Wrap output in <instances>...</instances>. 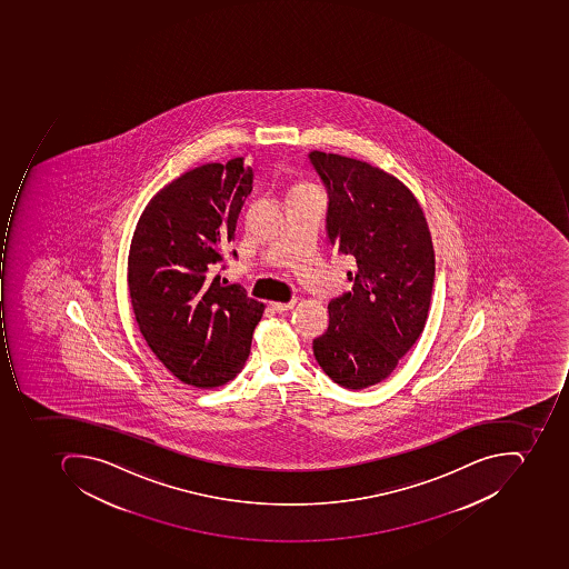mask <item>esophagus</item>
<instances>
[{"mask_svg":"<svg viewBox=\"0 0 569 569\" xmlns=\"http://www.w3.org/2000/svg\"><path fill=\"white\" fill-rule=\"evenodd\" d=\"M296 299H290L289 302H271V308H273L274 311H287L290 310V308L295 307Z\"/></svg>","mask_w":569,"mask_h":569,"instance_id":"1","label":"esophagus"}]
</instances>
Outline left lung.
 Here are the masks:
<instances>
[{
  "instance_id": "obj_1",
  "label": "left lung",
  "mask_w": 569,
  "mask_h": 569,
  "mask_svg": "<svg viewBox=\"0 0 569 569\" xmlns=\"http://www.w3.org/2000/svg\"><path fill=\"white\" fill-rule=\"evenodd\" d=\"M329 194V243L353 256V287L329 302V327L313 355L350 390L383 381L423 332L436 254L423 209L408 186L366 161L311 151Z\"/></svg>"
}]
</instances>
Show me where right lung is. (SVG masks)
<instances>
[{
	"mask_svg": "<svg viewBox=\"0 0 569 569\" xmlns=\"http://www.w3.org/2000/svg\"><path fill=\"white\" fill-rule=\"evenodd\" d=\"M252 179L243 157L197 167L151 198L133 231V315L157 359L191 387H221L242 371L264 311L218 274Z\"/></svg>",
	"mask_w": 569,
	"mask_h": 569,
	"instance_id": "obj_1",
	"label": "right lung"
}]
</instances>
